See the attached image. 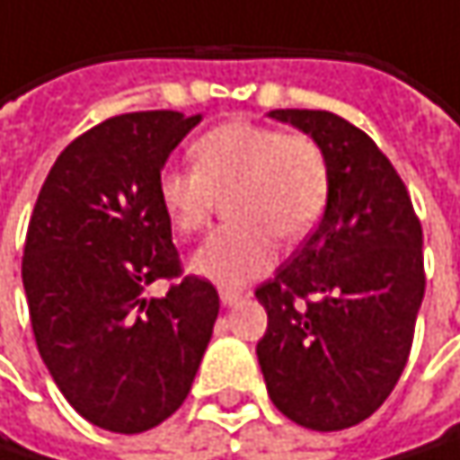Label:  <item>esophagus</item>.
Wrapping results in <instances>:
<instances>
[{"label": "esophagus", "instance_id": "1", "mask_svg": "<svg viewBox=\"0 0 460 460\" xmlns=\"http://www.w3.org/2000/svg\"><path fill=\"white\" fill-rule=\"evenodd\" d=\"M219 297H222V305H235V303H241V300H243V292H241V289H230V287H225V289H219Z\"/></svg>", "mask_w": 460, "mask_h": 460}]
</instances>
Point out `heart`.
Here are the masks:
<instances>
[{
  "instance_id": "obj_1",
  "label": "heart",
  "mask_w": 460,
  "mask_h": 460,
  "mask_svg": "<svg viewBox=\"0 0 460 460\" xmlns=\"http://www.w3.org/2000/svg\"><path fill=\"white\" fill-rule=\"evenodd\" d=\"M192 163L160 171L157 200L179 235H195L211 222L217 198L230 195L225 214L233 222L192 254V270L225 287L270 270L279 235L305 238L330 203V157L308 133L225 122L192 144Z\"/></svg>"
}]
</instances>
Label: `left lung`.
<instances>
[{"instance_id": "1", "label": "left lung", "mask_w": 460, "mask_h": 460, "mask_svg": "<svg viewBox=\"0 0 460 460\" xmlns=\"http://www.w3.org/2000/svg\"><path fill=\"white\" fill-rule=\"evenodd\" d=\"M330 157L319 227L257 287L268 330L257 358L273 404L314 431L367 420L394 391L426 292L423 230L410 192L377 144L322 110H273Z\"/></svg>"}]
</instances>
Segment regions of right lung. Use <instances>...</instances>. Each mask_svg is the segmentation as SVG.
I'll list each match as a JSON object with an SVG mask.
<instances>
[{
    "mask_svg": "<svg viewBox=\"0 0 460 460\" xmlns=\"http://www.w3.org/2000/svg\"><path fill=\"white\" fill-rule=\"evenodd\" d=\"M200 115L128 112L77 136L50 168L23 246L42 361L93 426L141 434L187 399L219 314L211 281L181 276L157 176ZM171 280L163 298L146 287Z\"/></svg>",
    "mask_w": 460,
    "mask_h": 460,
    "instance_id": "obj_1",
    "label": "right lung"
}]
</instances>
